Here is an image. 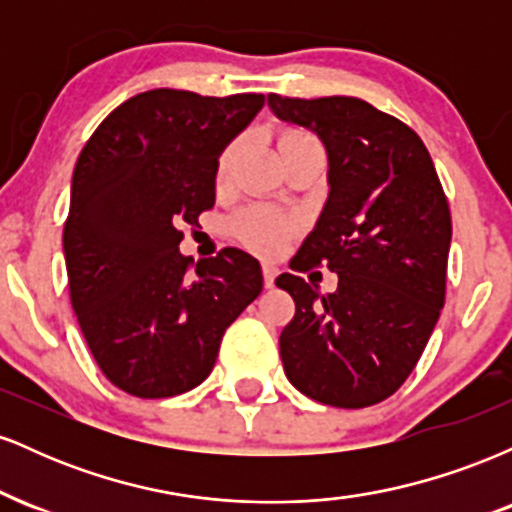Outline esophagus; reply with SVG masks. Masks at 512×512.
I'll list each match as a JSON object with an SVG mask.
<instances>
[{
    "mask_svg": "<svg viewBox=\"0 0 512 512\" xmlns=\"http://www.w3.org/2000/svg\"><path fill=\"white\" fill-rule=\"evenodd\" d=\"M276 274H279V269H276L274 264H264V267H262V279H264V286H267V289H272V286H274Z\"/></svg>",
    "mask_w": 512,
    "mask_h": 512,
    "instance_id": "obj_1",
    "label": "esophagus"
}]
</instances>
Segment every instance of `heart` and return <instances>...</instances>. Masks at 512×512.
Listing matches in <instances>:
<instances>
[{
	"label": "heart",
	"instance_id": "obj_1",
	"mask_svg": "<svg viewBox=\"0 0 512 512\" xmlns=\"http://www.w3.org/2000/svg\"><path fill=\"white\" fill-rule=\"evenodd\" d=\"M240 139L231 142L226 149L221 151L219 158H216V168H214V182L216 187H226L228 180H231L233 166H236L238 154H240ZM317 144V139L313 134L303 132V129H284L279 134V149L281 156H291L301 149H313ZM233 231L236 236L248 245L250 250L260 252V255H279L286 245L296 238L298 233V223L291 219V216L281 214V211L267 209V207H252L248 211L238 216L233 221Z\"/></svg>",
	"mask_w": 512,
	"mask_h": 512
}]
</instances>
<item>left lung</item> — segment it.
Wrapping results in <instances>:
<instances>
[{
  "label": "left lung",
  "instance_id": "obj_1",
  "mask_svg": "<svg viewBox=\"0 0 512 512\" xmlns=\"http://www.w3.org/2000/svg\"><path fill=\"white\" fill-rule=\"evenodd\" d=\"M267 103L315 132L330 158V197L291 269L325 264L339 276L327 296L303 276L276 279L296 303L279 337L286 378L315 402L370 407L402 387L440 317L448 197L419 134L361 98L269 93Z\"/></svg>",
  "mask_w": 512,
  "mask_h": 512
}]
</instances>
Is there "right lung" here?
<instances>
[{
	"mask_svg": "<svg viewBox=\"0 0 512 512\" xmlns=\"http://www.w3.org/2000/svg\"><path fill=\"white\" fill-rule=\"evenodd\" d=\"M262 93H139L91 134L64 223L69 296L98 368L142 399L182 395L214 368L223 332L262 291L238 248L192 262L182 223L214 207L216 158L262 110Z\"/></svg>",
	"mask_w": 512,
	"mask_h": 512,
	"instance_id": "obj_1",
	"label": "right lung"
}]
</instances>
